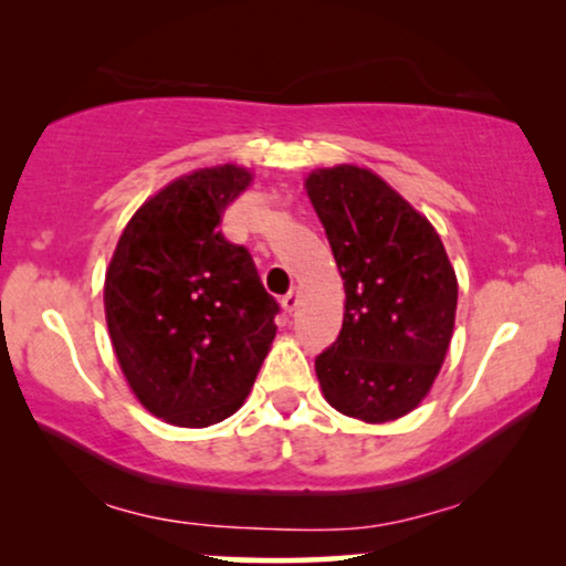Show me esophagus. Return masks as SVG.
<instances>
[{
  "label": "esophagus",
  "mask_w": 566,
  "mask_h": 566,
  "mask_svg": "<svg viewBox=\"0 0 566 566\" xmlns=\"http://www.w3.org/2000/svg\"><path fill=\"white\" fill-rule=\"evenodd\" d=\"M298 304H301V291H298V289H293V291H289V293H285V296H283V308H285V312H289V314L296 312Z\"/></svg>",
  "instance_id": "34e87169"
}]
</instances>
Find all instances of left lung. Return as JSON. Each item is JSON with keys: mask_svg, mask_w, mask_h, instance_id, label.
Instances as JSON below:
<instances>
[{"mask_svg": "<svg viewBox=\"0 0 566 566\" xmlns=\"http://www.w3.org/2000/svg\"><path fill=\"white\" fill-rule=\"evenodd\" d=\"M345 281L337 343L316 358L324 399L381 424L420 407L451 347L459 281L438 231L374 169L319 167L304 180Z\"/></svg>", "mask_w": 566, "mask_h": 566, "instance_id": "obj_1", "label": "left lung"}]
</instances>
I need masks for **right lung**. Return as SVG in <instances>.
I'll list each match as a JSON object with an SVG mask.
<instances>
[{
	"instance_id": "1",
	"label": "right lung",
	"mask_w": 566,
	"mask_h": 566,
	"mask_svg": "<svg viewBox=\"0 0 566 566\" xmlns=\"http://www.w3.org/2000/svg\"><path fill=\"white\" fill-rule=\"evenodd\" d=\"M254 180L216 165L167 182L130 216L105 270V322L144 409L177 428L227 420L275 339L277 304L244 247L216 227Z\"/></svg>"
}]
</instances>
